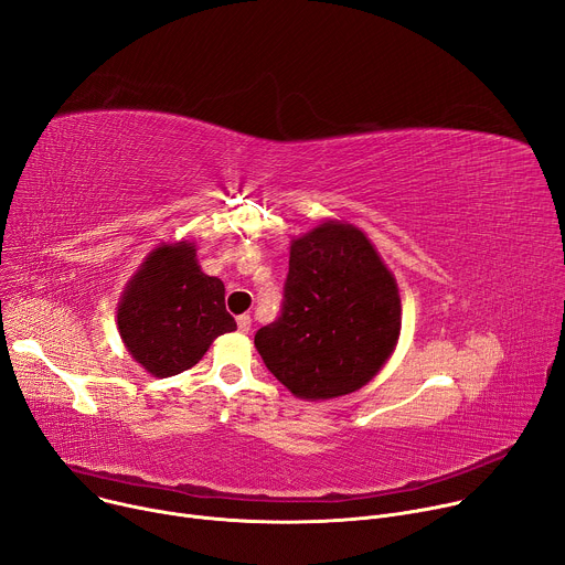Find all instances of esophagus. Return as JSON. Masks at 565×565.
I'll return each mask as SVG.
<instances>
[{
    "label": "esophagus",
    "instance_id": "34e87169",
    "mask_svg": "<svg viewBox=\"0 0 565 565\" xmlns=\"http://www.w3.org/2000/svg\"><path fill=\"white\" fill-rule=\"evenodd\" d=\"M236 324H238V331H241V333H249V329H252V318H249V316H238V318H236Z\"/></svg>",
    "mask_w": 565,
    "mask_h": 565
}]
</instances>
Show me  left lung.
I'll return each instance as SVG.
<instances>
[{
    "instance_id": "obj_1",
    "label": "left lung",
    "mask_w": 565,
    "mask_h": 565,
    "mask_svg": "<svg viewBox=\"0 0 565 565\" xmlns=\"http://www.w3.org/2000/svg\"><path fill=\"white\" fill-rule=\"evenodd\" d=\"M401 335L398 286L363 230L322 221L290 241L284 309L256 331L266 367L297 398L367 385Z\"/></svg>"
}]
</instances>
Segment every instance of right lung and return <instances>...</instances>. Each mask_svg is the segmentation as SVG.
<instances>
[{"label": "right lung", "instance_id": "obj_1", "mask_svg": "<svg viewBox=\"0 0 565 565\" xmlns=\"http://www.w3.org/2000/svg\"><path fill=\"white\" fill-rule=\"evenodd\" d=\"M117 329L135 361L156 379L191 370L210 344L236 329L225 286L204 275L191 241L160 243L126 284Z\"/></svg>", "mask_w": 565, "mask_h": 565}]
</instances>
